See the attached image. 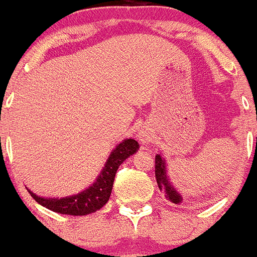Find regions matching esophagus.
Returning <instances> with one entry per match:
<instances>
[{"mask_svg":"<svg viewBox=\"0 0 257 257\" xmlns=\"http://www.w3.org/2000/svg\"><path fill=\"white\" fill-rule=\"evenodd\" d=\"M137 139H138L141 144H149L153 141L152 132L148 131V129H139L138 133H137Z\"/></svg>","mask_w":257,"mask_h":257,"instance_id":"34e87169","label":"esophagus"}]
</instances>
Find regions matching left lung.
Listing matches in <instances>:
<instances>
[{
    "mask_svg": "<svg viewBox=\"0 0 257 257\" xmlns=\"http://www.w3.org/2000/svg\"><path fill=\"white\" fill-rule=\"evenodd\" d=\"M155 178H157L158 186H159L160 191H163L165 198L173 204L180 205L183 204V195L178 191L174 184L170 180L169 175H168V164L165 160L163 153H158L155 155Z\"/></svg>",
    "mask_w": 257,
    "mask_h": 257,
    "instance_id": "1",
    "label": "left lung"
}]
</instances>
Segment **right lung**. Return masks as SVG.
<instances>
[{"instance_id":"1","label":"right lung","mask_w":257,"mask_h":257,"mask_svg":"<svg viewBox=\"0 0 257 257\" xmlns=\"http://www.w3.org/2000/svg\"><path fill=\"white\" fill-rule=\"evenodd\" d=\"M138 149L139 144L134 139L129 138L121 141L110 152L102 172L99 173L94 183L74 195L64 196V198H43V196L36 195L28 188L27 190L40 205L58 214L74 215V216L92 214L108 203L112 194L116 170L124 160L138 152Z\"/></svg>"}]
</instances>
